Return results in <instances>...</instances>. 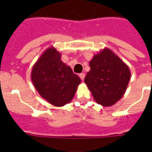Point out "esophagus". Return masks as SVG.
Wrapping results in <instances>:
<instances>
[{"mask_svg": "<svg viewBox=\"0 0 152 152\" xmlns=\"http://www.w3.org/2000/svg\"><path fill=\"white\" fill-rule=\"evenodd\" d=\"M79 76H80V78L83 80L85 79V76H86V75H85V73H80V74H79Z\"/></svg>", "mask_w": 152, "mask_h": 152, "instance_id": "esophagus-1", "label": "esophagus"}]
</instances>
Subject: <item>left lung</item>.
<instances>
[{"instance_id": "8db88e82", "label": "left lung", "mask_w": 152, "mask_h": 152, "mask_svg": "<svg viewBox=\"0 0 152 152\" xmlns=\"http://www.w3.org/2000/svg\"><path fill=\"white\" fill-rule=\"evenodd\" d=\"M85 83L94 99L104 107L114 105L123 97L130 80V71L112 50L105 48L89 62Z\"/></svg>"}]
</instances>
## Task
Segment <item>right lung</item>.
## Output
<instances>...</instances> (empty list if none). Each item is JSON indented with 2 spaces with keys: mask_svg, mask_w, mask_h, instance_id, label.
<instances>
[{
  "mask_svg": "<svg viewBox=\"0 0 152 152\" xmlns=\"http://www.w3.org/2000/svg\"><path fill=\"white\" fill-rule=\"evenodd\" d=\"M31 81L43 99L56 107L72 101L80 83V78L61 60L55 48L47 49L35 63Z\"/></svg>",
  "mask_w": 152,
  "mask_h": 152,
  "instance_id": "add662e5",
  "label": "right lung"
}]
</instances>
